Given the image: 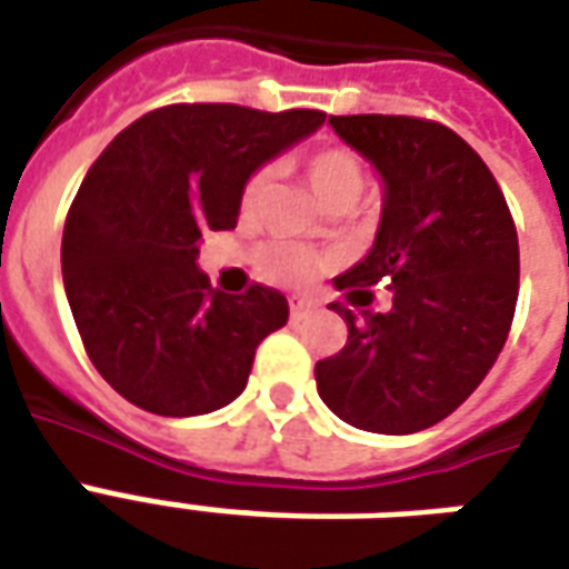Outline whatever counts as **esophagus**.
I'll return each instance as SVG.
<instances>
[{"label":"esophagus","mask_w":569,"mask_h":569,"mask_svg":"<svg viewBox=\"0 0 569 569\" xmlns=\"http://www.w3.org/2000/svg\"><path fill=\"white\" fill-rule=\"evenodd\" d=\"M308 310H310V301L305 296L289 298V317H292V320H301V317H305Z\"/></svg>","instance_id":"obj_1"}]
</instances>
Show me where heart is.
<instances>
[{
    "instance_id": "heart-1",
    "label": "heart",
    "mask_w": 569,
    "mask_h": 569,
    "mask_svg": "<svg viewBox=\"0 0 569 569\" xmlns=\"http://www.w3.org/2000/svg\"><path fill=\"white\" fill-rule=\"evenodd\" d=\"M305 173H308L310 191L320 203V210H332V207H341V203H357L362 198V191H366V167L359 163L353 151L341 149V146L313 151L305 161ZM264 188H268V170L249 176L243 194H240V210H256ZM320 268L322 256L313 252V249L277 243V247L261 252V271L268 273L271 280H280V283H301Z\"/></svg>"
}]
</instances>
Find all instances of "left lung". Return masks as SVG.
<instances>
[{
    "label": "left lung",
    "instance_id": "1",
    "mask_svg": "<svg viewBox=\"0 0 569 569\" xmlns=\"http://www.w3.org/2000/svg\"><path fill=\"white\" fill-rule=\"evenodd\" d=\"M332 130L381 176V222L362 259L335 277L360 310L341 353L317 362V393L350 427L408 436L472 396L500 357L518 298V234L476 149L436 121L332 116ZM395 305L366 311L369 284Z\"/></svg>",
    "mask_w": 569,
    "mask_h": 569
}]
</instances>
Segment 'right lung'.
I'll return each instance as SVG.
<instances>
[{"label": "right lung", "mask_w": 569, "mask_h": 569, "mask_svg": "<svg viewBox=\"0 0 569 569\" xmlns=\"http://www.w3.org/2000/svg\"><path fill=\"white\" fill-rule=\"evenodd\" d=\"M326 112L231 103L154 109L84 176L63 224V286L106 383L163 418L210 415L247 390L256 347L289 320L277 289H212L200 237L228 231L249 176Z\"/></svg>", "instance_id": "right-lung-1"}]
</instances>
